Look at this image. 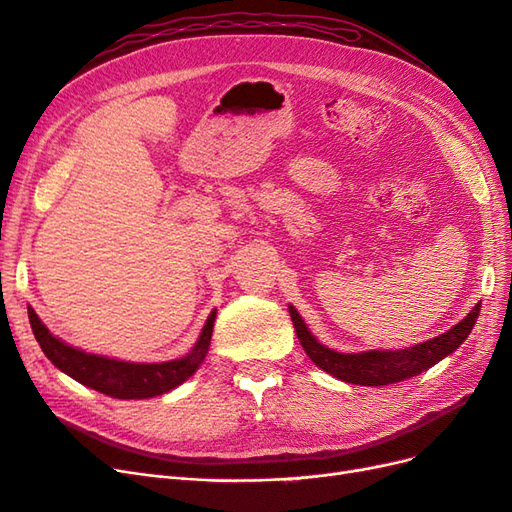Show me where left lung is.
<instances>
[{
	"mask_svg": "<svg viewBox=\"0 0 512 512\" xmlns=\"http://www.w3.org/2000/svg\"><path fill=\"white\" fill-rule=\"evenodd\" d=\"M288 312L303 350L320 369H324L327 374L344 382L363 384V386H380V384L401 382L421 374V371H425L427 367L436 365L440 359H444V356L455 352L461 346L463 339L470 335L480 312V303L474 305L472 312L459 324H455L451 331L433 337L429 342L412 346L408 350H397V352L371 350V352H359V354H342L318 344V339L307 331L305 322L299 316L297 309L290 305Z\"/></svg>",
	"mask_w": 512,
	"mask_h": 512,
	"instance_id": "obj_1",
	"label": "left lung"
}]
</instances>
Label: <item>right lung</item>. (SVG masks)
<instances>
[{
	"label": "right lung",
	"instance_id": "add662e5",
	"mask_svg": "<svg viewBox=\"0 0 512 512\" xmlns=\"http://www.w3.org/2000/svg\"><path fill=\"white\" fill-rule=\"evenodd\" d=\"M29 324L38 339L42 352L46 354L57 369L64 371L76 382H81L89 389H96L108 397L115 399H147L175 389L181 382L188 380L194 371L205 361L211 333H213V320L215 309L209 314L203 333H200L196 346L192 352L183 359L166 361V363H123L115 359H106V356L87 354L83 350H76L61 339L53 337L49 329L40 322L38 314L32 307L27 309Z\"/></svg>",
	"mask_w": 512,
	"mask_h": 512
}]
</instances>
